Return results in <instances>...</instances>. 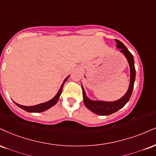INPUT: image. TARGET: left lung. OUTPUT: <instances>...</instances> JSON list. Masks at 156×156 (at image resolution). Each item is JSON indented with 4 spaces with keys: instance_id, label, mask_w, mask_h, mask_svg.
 Instances as JSON below:
<instances>
[{
    "instance_id": "8db88e82",
    "label": "left lung",
    "mask_w": 156,
    "mask_h": 156,
    "mask_svg": "<svg viewBox=\"0 0 156 156\" xmlns=\"http://www.w3.org/2000/svg\"><path fill=\"white\" fill-rule=\"evenodd\" d=\"M117 42V47L120 49V51L128 59V63H129L130 68V86L128 88V92L125 94L122 98L118 100L117 101L114 102H105V101H93L89 100L87 96H86L85 91L82 87L83 89V103L85 104L86 107L92 111L94 114H98V115L102 116H107L110 114H114L119 109L122 108L124 105L128 103L130 100V96H131L132 92H133L134 81H135L136 78V69L135 66H134V59L133 55L131 53L128 51V48L125 46V44L122 42H120L118 39H115Z\"/></svg>"
}]
</instances>
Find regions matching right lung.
I'll return each mask as SVG.
<instances>
[{"instance_id":"1","label":"right lung","mask_w":156,"mask_h":156,"mask_svg":"<svg viewBox=\"0 0 156 156\" xmlns=\"http://www.w3.org/2000/svg\"><path fill=\"white\" fill-rule=\"evenodd\" d=\"M68 78H69V76L64 79V83H62V86H61V88L59 89V90H58V92L56 94V95H55L53 99H51V101L46 102V103H41V104L33 105V106H24V105H19L15 103L16 105H17V106H19L20 108H21L22 109H23V110L26 111V112H28L38 113V112H44V111L48 110V108H50L51 107L53 106V105H54L55 103L58 102V99H59V96L61 95V94H62V89H63V87L64 85V82L67 80Z\"/></svg>"}]
</instances>
